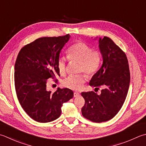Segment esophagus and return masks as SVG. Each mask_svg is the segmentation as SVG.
Here are the masks:
<instances>
[{
    "instance_id": "1",
    "label": "esophagus",
    "mask_w": 146,
    "mask_h": 146,
    "mask_svg": "<svg viewBox=\"0 0 146 146\" xmlns=\"http://www.w3.org/2000/svg\"><path fill=\"white\" fill-rule=\"evenodd\" d=\"M80 96V94L79 92H74V97H75V98H78V97H79Z\"/></svg>"
}]
</instances>
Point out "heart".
Instances as JSON below:
<instances>
[{
	"mask_svg": "<svg viewBox=\"0 0 146 146\" xmlns=\"http://www.w3.org/2000/svg\"><path fill=\"white\" fill-rule=\"evenodd\" d=\"M67 57L70 61H80L79 71H85L88 75H94L98 71L101 64V54L99 51L92 50V48L84 42L76 43L67 51ZM66 59L60 57L57 62L59 73L64 75L66 73ZM87 76L84 73L78 75L70 76L64 80V87L74 90H80L86 81Z\"/></svg>",
	"mask_w": 146,
	"mask_h": 146,
	"instance_id": "heart-1",
	"label": "heart"
}]
</instances>
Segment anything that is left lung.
Instances as JSON below:
<instances>
[{"label": "left lung", "mask_w": 146, "mask_h": 146, "mask_svg": "<svg viewBox=\"0 0 146 146\" xmlns=\"http://www.w3.org/2000/svg\"><path fill=\"white\" fill-rule=\"evenodd\" d=\"M99 47L103 62L89 85L96 87L95 90L102 87L101 93L82 92L85 99L82 115L96 123L110 120L119 112L127 98L130 81L128 59L123 51L107 36L99 38Z\"/></svg>", "instance_id": "8db88e82"}]
</instances>
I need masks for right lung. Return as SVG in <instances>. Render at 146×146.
Listing matches in <instances>:
<instances>
[{
  "instance_id": "right-lung-1",
  "label": "right lung",
  "mask_w": 146,
  "mask_h": 146,
  "mask_svg": "<svg viewBox=\"0 0 146 146\" xmlns=\"http://www.w3.org/2000/svg\"><path fill=\"white\" fill-rule=\"evenodd\" d=\"M70 35L42 37L20 50L14 66V85L18 101L30 118L40 123L58 118L62 104L73 97L69 88L47 90V79L60 75L59 54Z\"/></svg>"
}]
</instances>
